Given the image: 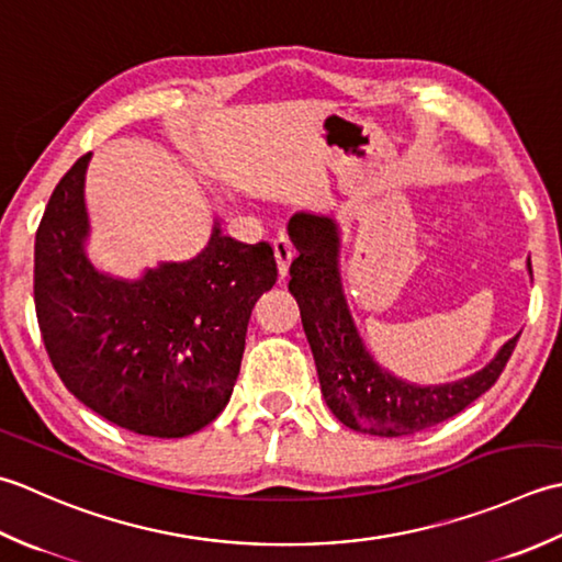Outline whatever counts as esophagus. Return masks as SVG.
Segmentation results:
<instances>
[{"mask_svg":"<svg viewBox=\"0 0 562 562\" xmlns=\"http://www.w3.org/2000/svg\"><path fill=\"white\" fill-rule=\"evenodd\" d=\"M273 255H277V265H279V273L281 277H285L291 269V261H293V243L285 235H279L277 239H273Z\"/></svg>","mask_w":562,"mask_h":562,"instance_id":"obj_1","label":"esophagus"}]
</instances>
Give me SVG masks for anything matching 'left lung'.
<instances>
[{
  "label": "left lung",
  "mask_w": 562,
  "mask_h": 562,
  "mask_svg": "<svg viewBox=\"0 0 562 562\" xmlns=\"http://www.w3.org/2000/svg\"><path fill=\"white\" fill-rule=\"evenodd\" d=\"M289 235L297 249L289 291L301 307L325 403L341 425L373 437L417 434L463 412L505 371L519 335L483 371L456 383L415 385L381 369L366 349L341 291L337 223L327 215L295 213Z\"/></svg>",
  "instance_id": "left-lung-1"
}]
</instances>
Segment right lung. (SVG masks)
Here are the masks:
<instances>
[{"instance_id": "obj_1", "label": "right lung", "mask_w": 562, "mask_h": 562, "mask_svg": "<svg viewBox=\"0 0 562 562\" xmlns=\"http://www.w3.org/2000/svg\"><path fill=\"white\" fill-rule=\"evenodd\" d=\"M89 159L60 179L36 233L43 345L67 391L97 415L143 437H189L233 395L251 307L277 283V257L269 243H237L215 223L189 261L135 281L99 271L85 251Z\"/></svg>"}]
</instances>
